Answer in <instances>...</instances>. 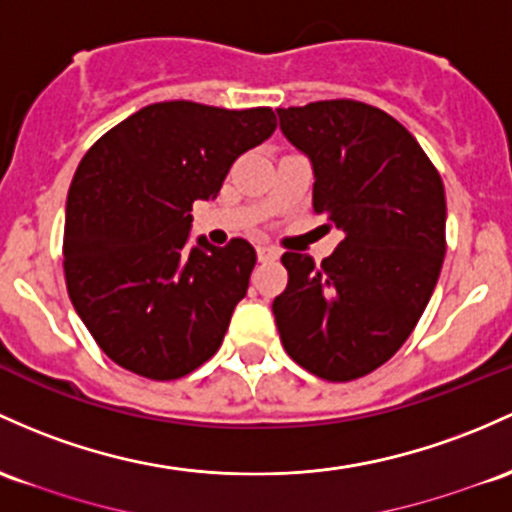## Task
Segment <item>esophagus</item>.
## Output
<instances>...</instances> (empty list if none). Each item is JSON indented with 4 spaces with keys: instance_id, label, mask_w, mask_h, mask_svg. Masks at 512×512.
I'll list each match as a JSON object with an SVG mask.
<instances>
[{
    "instance_id": "obj_1",
    "label": "esophagus",
    "mask_w": 512,
    "mask_h": 512,
    "mask_svg": "<svg viewBox=\"0 0 512 512\" xmlns=\"http://www.w3.org/2000/svg\"><path fill=\"white\" fill-rule=\"evenodd\" d=\"M257 257H260L262 262H267V260H277V257H279V250H274V247H269V245H257Z\"/></svg>"
}]
</instances>
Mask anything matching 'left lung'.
Instances as JSON below:
<instances>
[{
  "mask_svg": "<svg viewBox=\"0 0 512 512\" xmlns=\"http://www.w3.org/2000/svg\"><path fill=\"white\" fill-rule=\"evenodd\" d=\"M313 165V211L340 245L320 265L284 252L289 284L272 303L286 355L325 381H352L401 350L445 260V187L406 128L364 101L277 109Z\"/></svg>",
  "mask_w": 512,
  "mask_h": 512,
  "instance_id": "obj_1",
  "label": "left lung"
}]
</instances>
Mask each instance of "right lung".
Listing matches in <instances>:
<instances>
[{"label": "right lung", "mask_w": 512, "mask_h": 512, "mask_svg": "<svg viewBox=\"0 0 512 512\" xmlns=\"http://www.w3.org/2000/svg\"><path fill=\"white\" fill-rule=\"evenodd\" d=\"M274 128L269 106L160 101L82 157L65 209L67 294L119 367L172 381L216 355L257 255L243 238L189 247V211L216 199L230 165Z\"/></svg>", "instance_id": "obj_1"}]
</instances>
